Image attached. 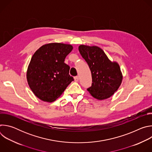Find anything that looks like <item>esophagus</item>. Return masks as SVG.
Instances as JSON below:
<instances>
[{
    "label": "esophagus",
    "instance_id": "obj_1",
    "mask_svg": "<svg viewBox=\"0 0 152 152\" xmlns=\"http://www.w3.org/2000/svg\"><path fill=\"white\" fill-rule=\"evenodd\" d=\"M75 80L76 81V82H77L78 80H79V76H75Z\"/></svg>",
    "mask_w": 152,
    "mask_h": 152
}]
</instances>
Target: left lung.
I'll use <instances>...</instances> for the list:
<instances>
[{
  "instance_id": "8db88e82",
  "label": "left lung",
  "mask_w": 152,
  "mask_h": 152,
  "mask_svg": "<svg viewBox=\"0 0 152 152\" xmlns=\"http://www.w3.org/2000/svg\"><path fill=\"white\" fill-rule=\"evenodd\" d=\"M79 50L91 73V86L87 88L93 97L104 100L112 96L120 86L123 76L119 65L111 62L97 46L80 45Z\"/></svg>"
}]
</instances>
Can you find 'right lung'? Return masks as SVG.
<instances>
[{
  "label": "right lung",
  "instance_id": "add662e5",
  "mask_svg": "<svg viewBox=\"0 0 152 152\" xmlns=\"http://www.w3.org/2000/svg\"><path fill=\"white\" fill-rule=\"evenodd\" d=\"M73 49L70 45L49 43L33 55L27 71V80L34 94L40 100L52 102L74 80L65 58Z\"/></svg>",
  "mask_w": 152,
  "mask_h": 152
}]
</instances>
